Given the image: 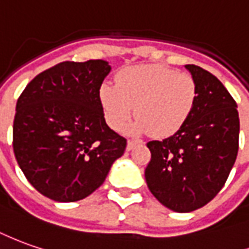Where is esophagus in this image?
Wrapping results in <instances>:
<instances>
[{"label":"esophagus","instance_id":"obj_1","mask_svg":"<svg viewBox=\"0 0 249 249\" xmlns=\"http://www.w3.org/2000/svg\"><path fill=\"white\" fill-rule=\"evenodd\" d=\"M139 143H140L139 140H133V139H129V140H128V144H126V150H128V151H131L132 148L136 146V144H139Z\"/></svg>","mask_w":249,"mask_h":249}]
</instances>
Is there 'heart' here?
Masks as SVG:
<instances>
[{"label": "heart", "instance_id": "heart-1", "mask_svg": "<svg viewBox=\"0 0 249 249\" xmlns=\"http://www.w3.org/2000/svg\"><path fill=\"white\" fill-rule=\"evenodd\" d=\"M197 101V86L188 73L162 65H142L125 69L117 77V87L103 86L101 102L107 123L121 129L133 114L132 129L165 139L181 129Z\"/></svg>", "mask_w": 249, "mask_h": 249}]
</instances>
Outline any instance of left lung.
<instances>
[{"instance_id":"1","label":"left lung","mask_w":249,"mask_h":249,"mask_svg":"<svg viewBox=\"0 0 249 249\" xmlns=\"http://www.w3.org/2000/svg\"><path fill=\"white\" fill-rule=\"evenodd\" d=\"M197 86V101L177 133L148 142L146 167L150 192L165 207L189 213L206 206L222 189L238 151L237 103L209 71L185 65Z\"/></svg>"}]
</instances>
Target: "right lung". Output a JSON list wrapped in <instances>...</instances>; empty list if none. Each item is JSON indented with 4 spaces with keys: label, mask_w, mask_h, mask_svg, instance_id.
I'll list each match as a JSON object with an SVG mask.
<instances>
[{
    "label": "right lung",
    "mask_w": 249,
    "mask_h": 249,
    "mask_svg": "<svg viewBox=\"0 0 249 249\" xmlns=\"http://www.w3.org/2000/svg\"><path fill=\"white\" fill-rule=\"evenodd\" d=\"M102 60L64 61L35 76L20 94L13 151L25 178L55 202H77L105 181L126 139L106 125L99 89Z\"/></svg>",
    "instance_id": "obj_1"
}]
</instances>
